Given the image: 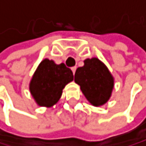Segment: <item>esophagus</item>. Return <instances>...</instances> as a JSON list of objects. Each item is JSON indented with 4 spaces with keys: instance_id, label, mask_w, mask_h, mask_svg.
<instances>
[{
    "instance_id": "1",
    "label": "esophagus",
    "mask_w": 146,
    "mask_h": 146,
    "mask_svg": "<svg viewBox=\"0 0 146 146\" xmlns=\"http://www.w3.org/2000/svg\"><path fill=\"white\" fill-rule=\"evenodd\" d=\"M72 74H75V71H76V67L74 66V67H72Z\"/></svg>"
}]
</instances>
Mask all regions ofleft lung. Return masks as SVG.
<instances>
[{
    "mask_svg": "<svg viewBox=\"0 0 146 146\" xmlns=\"http://www.w3.org/2000/svg\"><path fill=\"white\" fill-rule=\"evenodd\" d=\"M84 65L77 68L74 82L80 86L83 94L93 106L108 102L114 86V79L109 69L98 58L86 59Z\"/></svg>",
    "mask_w": 146,
    "mask_h": 146,
    "instance_id": "1",
    "label": "left lung"
}]
</instances>
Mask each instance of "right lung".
<instances>
[{
    "label": "right lung",
    "mask_w": 146,
    "mask_h": 146,
    "mask_svg": "<svg viewBox=\"0 0 146 146\" xmlns=\"http://www.w3.org/2000/svg\"><path fill=\"white\" fill-rule=\"evenodd\" d=\"M72 80V72L65 64L45 59L33 75L29 89L37 105L50 108L59 101L64 86Z\"/></svg>",
    "instance_id": "obj_1"
}]
</instances>
